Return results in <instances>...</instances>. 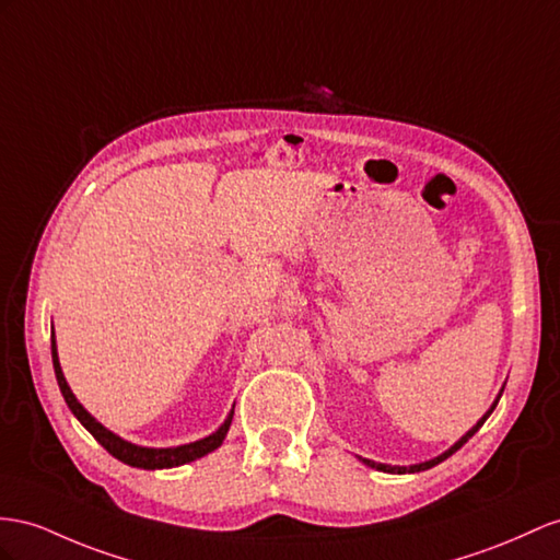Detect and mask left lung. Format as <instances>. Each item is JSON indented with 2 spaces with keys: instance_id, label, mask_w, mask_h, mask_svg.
I'll return each mask as SVG.
<instances>
[{
  "instance_id": "obj_1",
  "label": "left lung",
  "mask_w": 560,
  "mask_h": 560,
  "mask_svg": "<svg viewBox=\"0 0 560 560\" xmlns=\"http://www.w3.org/2000/svg\"><path fill=\"white\" fill-rule=\"evenodd\" d=\"M499 397H501V393H499ZM499 397L494 399V405L490 407V409H487V413H485V417L476 423V425H472L470 430H468V433L462 438V440H458L456 444H452V447L447 450V452H444V454H440V456H435V458H430V462H423V464H413V466H388V464H376V462H371V458H362V462L366 464V466H371V468H376V470H383V472H421V470H428V468H433V466H438L440 462H444V458H450L456 450H462L464 447V444L472 438V435H476L478 433V430H480V425L487 421V417H490V413L494 411V407H497V402H499Z\"/></svg>"
}]
</instances>
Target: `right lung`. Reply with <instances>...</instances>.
<instances>
[{
  "label": "right lung",
  "mask_w": 560,
  "mask_h": 560,
  "mask_svg": "<svg viewBox=\"0 0 560 560\" xmlns=\"http://www.w3.org/2000/svg\"><path fill=\"white\" fill-rule=\"evenodd\" d=\"M51 360H54L56 381H59L61 395H63V399H66V405L70 407V411L75 413L78 421L90 430V433L94 435V440H96L98 444H102V447H104L108 454L120 458V462L127 464V466L155 470V468H175V466H182V464L196 462V458H200V456H206V454L218 450L220 444H222V440L226 438L229 425H232L234 409L229 411V417L224 419V423H222L218 430H214L212 435H208V438H203V440H196V442H189V444H179V447H163V450L139 447V444H132V442H127V440L118 438L116 433H110L108 428H104L102 423H98V421L92 417V413L78 402V397L73 395V390H70V385L66 383V376H63V371H61L59 352H56L54 331H51Z\"/></svg>",
  "instance_id": "obj_1"
}]
</instances>
